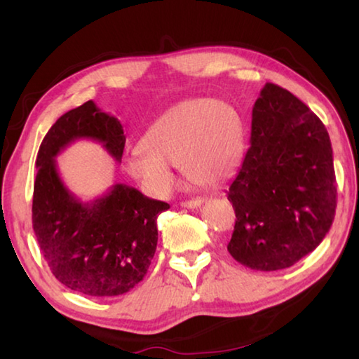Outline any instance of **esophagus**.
I'll list each match as a JSON object with an SVG mask.
<instances>
[{
	"mask_svg": "<svg viewBox=\"0 0 359 359\" xmlns=\"http://www.w3.org/2000/svg\"><path fill=\"white\" fill-rule=\"evenodd\" d=\"M203 203H204L203 198H196V199H190V201H184L180 205H182V208H185V209H196Z\"/></svg>",
	"mask_w": 359,
	"mask_h": 359,
	"instance_id": "34e87169",
	"label": "esophagus"
}]
</instances>
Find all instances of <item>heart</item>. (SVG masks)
Wrapping results in <instances>:
<instances>
[{
	"label": "heart",
	"mask_w": 359,
	"mask_h": 359,
	"mask_svg": "<svg viewBox=\"0 0 359 359\" xmlns=\"http://www.w3.org/2000/svg\"><path fill=\"white\" fill-rule=\"evenodd\" d=\"M245 135L238 111L209 98L182 101L163 112L126 158L125 171L145 190L165 196L175 185L171 166L198 187L226 180L244 155Z\"/></svg>",
	"instance_id": "obj_1"
}]
</instances>
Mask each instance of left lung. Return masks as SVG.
Segmentation results:
<instances>
[{
    "label": "left lung",
    "mask_w": 359,
    "mask_h": 359,
    "mask_svg": "<svg viewBox=\"0 0 359 359\" xmlns=\"http://www.w3.org/2000/svg\"><path fill=\"white\" fill-rule=\"evenodd\" d=\"M336 196L323 121L288 90L266 83L253 106L250 149L228 191L231 257L257 271L293 266L325 239Z\"/></svg>",
    "instance_id": "obj_1"
}]
</instances>
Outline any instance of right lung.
<instances>
[{"mask_svg":"<svg viewBox=\"0 0 359 359\" xmlns=\"http://www.w3.org/2000/svg\"><path fill=\"white\" fill-rule=\"evenodd\" d=\"M77 139L102 144L115 161L125 149L123 126L87 101L62 115L36 158L33 229L52 274L87 296H118L142 280L158 242L156 218L169 209L123 184L82 203L60 179L55 156Z\"/></svg>","mask_w":359,"mask_h":359,"instance_id":"obj_1","label":"right lung"}]
</instances>
